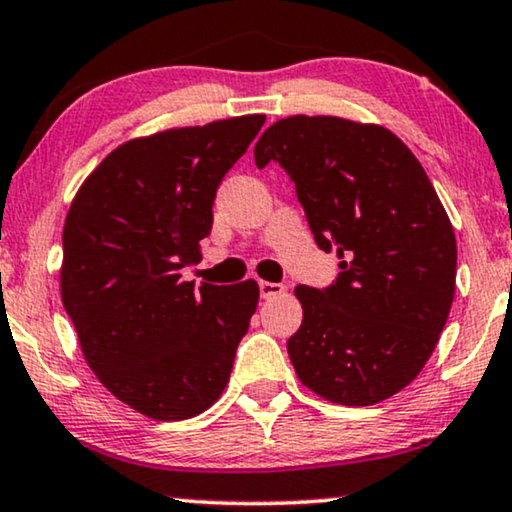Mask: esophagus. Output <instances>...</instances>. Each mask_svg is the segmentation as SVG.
<instances>
[{
    "mask_svg": "<svg viewBox=\"0 0 512 512\" xmlns=\"http://www.w3.org/2000/svg\"><path fill=\"white\" fill-rule=\"evenodd\" d=\"M258 289H261L263 298H272V296H279V293H284V286L275 282H258Z\"/></svg>",
    "mask_w": 512,
    "mask_h": 512,
    "instance_id": "1",
    "label": "esophagus"
}]
</instances>
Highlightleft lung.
Returning <instances> with one entry per match:
<instances>
[{"label":"left lung","instance_id":"obj_1","mask_svg":"<svg viewBox=\"0 0 512 512\" xmlns=\"http://www.w3.org/2000/svg\"><path fill=\"white\" fill-rule=\"evenodd\" d=\"M279 163L319 249L340 275L296 286L303 324L286 342L300 382L340 405H375L415 380L443 333L457 279V240L412 151L382 125L289 116L256 142Z\"/></svg>","mask_w":512,"mask_h":512}]
</instances>
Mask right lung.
Returning a JSON list of instances; mask_svg holds the SVG:
<instances>
[{
	"label": "right lung",
	"instance_id": "obj_1",
	"mask_svg": "<svg viewBox=\"0 0 512 512\" xmlns=\"http://www.w3.org/2000/svg\"><path fill=\"white\" fill-rule=\"evenodd\" d=\"M265 116L130 139L83 181L62 230L60 291L88 366L118 401L160 422L226 389L258 284L184 282L212 230L216 188Z\"/></svg>",
	"mask_w": 512,
	"mask_h": 512
}]
</instances>
